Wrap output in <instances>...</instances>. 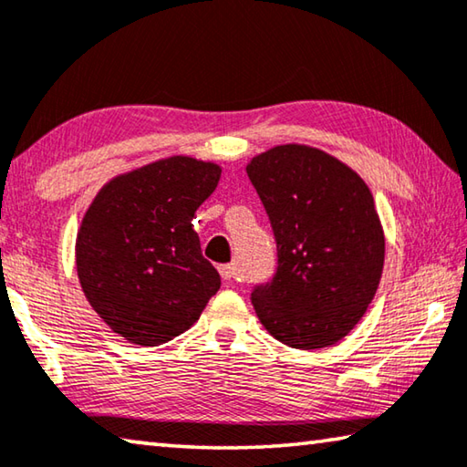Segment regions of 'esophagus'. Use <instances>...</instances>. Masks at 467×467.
Masks as SVG:
<instances>
[{
    "label": "esophagus",
    "mask_w": 467,
    "mask_h": 467,
    "mask_svg": "<svg viewBox=\"0 0 467 467\" xmlns=\"http://www.w3.org/2000/svg\"><path fill=\"white\" fill-rule=\"evenodd\" d=\"M220 275H223V280H233L236 275V264H224L218 267Z\"/></svg>",
    "instance_id": "34e87169"
}]
</instances>
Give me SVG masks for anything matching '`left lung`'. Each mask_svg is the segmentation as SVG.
I'll use <instances>...</instances> for the list:
<instances>
[{
	"label": "left lung",
	"mask_w": 467,
	"mask_h": 467,
	"mask_svg": "<svg viewBox=\"0 0 467 467\" xmlns=\"http://www.w3.org/2000/svg\"><path fill=\"white\" fill-rule=\"evenodd\" d=\"M247 175L278 249L272 282L251 292L259 321L298 350L339 342L362 319L383 274L373 193L337 158L300 144L255 156Z\"/></svg>",
	"instance_id": "1"
}]
</instances>
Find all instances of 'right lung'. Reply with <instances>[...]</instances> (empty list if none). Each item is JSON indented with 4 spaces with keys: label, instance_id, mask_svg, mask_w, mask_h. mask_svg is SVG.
Masks as SVG:
<instances>
[{
    "label": "right lung",
    "instance_id": "add662e5",
    "mask_svg": "<svg viewBox=\"0 0 467 467\" xmlns=\"http://www.w3.org/2000/svg\"><path fill=\"white\" fill-rule=\"evenodd\" d=\"M220 172L214 162L162 158L110 179L86 210L78 278L99 317L128 342H169L218 292L220 275L202 255L192 220Z\"/></svg>",
    "mask_w": 467,
    "mask_h": 467
}]
</instances>
